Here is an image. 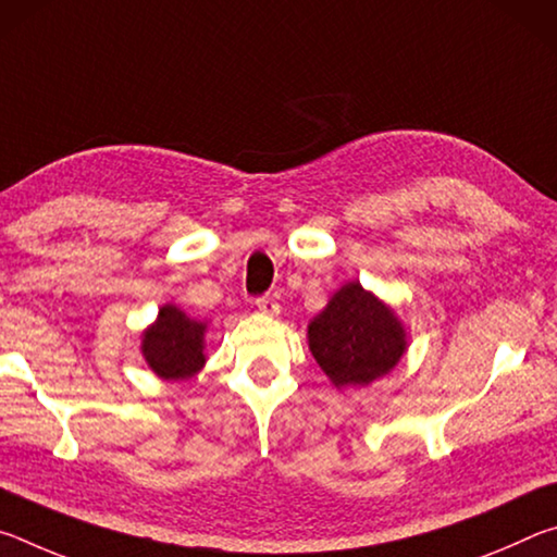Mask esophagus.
Returning a JSON list of instances; mask_svg holds the SVG:
<instances>
[{
    "label": "esophagus",
    "instance_id": "esophagus-1",
    "mask_svg": "<svg viewBox=\"0 0 557 557\" xmlns=\"http://www.w3.org/2000/svg\"><path fill=\"white\" fill-rule=\"evenodd\" d=\"M256 307H258L260 314H268V317H277L280 314V305L275 301V297H270V295L258 297L256 299Z\"/></svg>",
    "mask_w": 557,
    "mask_h": 557
}]
</instances>
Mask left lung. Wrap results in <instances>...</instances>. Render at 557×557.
Returning a JSON list of instances; mask_svg holds the SVG:
<instances>
[{
    "mask_svg": "<svg viewBox=\"0 0 557 557\" xmlns=\"http://www.w3.org/2000/svg\"><path fill=\"white\" fill-rule=\"evenodd\" d=\"M309 351L336 388L369 385L391 373L408 348V334L388 305L346 282L307 326Z\"/></svg>",
    "mask_w": 557,
    "mask_h": 557,
    "instance_id": "left-lung-1",
    "label": "left lung"
}]
</instances>
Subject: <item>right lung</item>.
Instances as JSON below:
<instances>
[{
	"mask_svg": "<svg viewBox=\"0 0 557 557\" xmlns=\"http://www.w3.org/2000/svg\"><path fill=\"white\" fill-rule=\"evenodd\" d=\"M203 334L206 322H196L178 307L164 305L157 322L143 334L147 366L164 381L191 379L206 363Z\"/></svg>",
	"mask_w": 557,
	"mask_h": 557,
	"instance_id": "right-lung-1",
	"label": "right lung"
}]
</instances>
